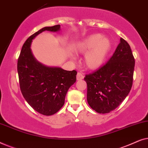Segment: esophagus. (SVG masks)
<instances>
[{"label":"esophagus","instance_id":"obj_1","mask_svg":"<svg viewBox=\"0 0 148 148\" xmlns=\"http://www.w3.org/2000/svg\"><path fill=\"white\" fill-rule=\"evenodd\" d=\"M84 75H83V73H77V80L79 81V80H82L84 79Z\"/></svg>","mask_w":148,"mask_h":148}]
</instances>
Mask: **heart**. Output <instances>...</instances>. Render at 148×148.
Returning <instances> with one entry per match:
<instances>
[{
    "instance_id": "obj_1",
    "label": "heart",
    "mask_w": 148,
    "mask_h": 148,
    "mask_svg": "<svg viewBox=\"0 0 148 148\" xmlns=\"http://www.w3.org/2000/svg\"><path fill=\"white\" fill-rule=\"evenodd\" d=\"M111 48V42L101 34H95L85 38L74 46L77 54H86L84 64L87 69L96 70L104 63Z\"/></svg>"
}]
</instances>
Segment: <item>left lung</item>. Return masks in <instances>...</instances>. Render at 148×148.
<instances>
[{
    "instance_id": "8db88e82",
    "label": "left lung",
    "mask_w": 148,
    "mask_h": 148,
    "mask_svg": "<svg viewBox=\"0 0 148 148\" xmlns=\"http://www.w3.org/2000/svg\"><path fill=\"white\" fill-rule=\"evenodd\" d=\"M135 58L129 44L121 38L108 62L86 75L87 100L93 110L101 114L116 108L128 96L133 85Z\"/></svg>"
}]
</instances>
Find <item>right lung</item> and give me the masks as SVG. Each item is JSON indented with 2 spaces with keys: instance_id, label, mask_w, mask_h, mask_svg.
Segmentation results:
<instances>
[{
  "instance_id": "add662e5",
  "label": "right lung",
  "mask_w": 148,
  "mask_h": 148,
  "mask_svg": "<svg viewBox=\"0 0 148 148\" xmlns=\"http://www.w3.org/2000/svg\"><path fill=\"white\" fill-rule=\"evenodd\" d=\"M60 29V25L45 27L32 35L22 46L17 61L22 95L34 110L46 116L55 114L63 106L68 90L76 82L77 71L44 65L36 59L30 47L32 40L42 32Z\"/></svg>"
}]
</instances>
